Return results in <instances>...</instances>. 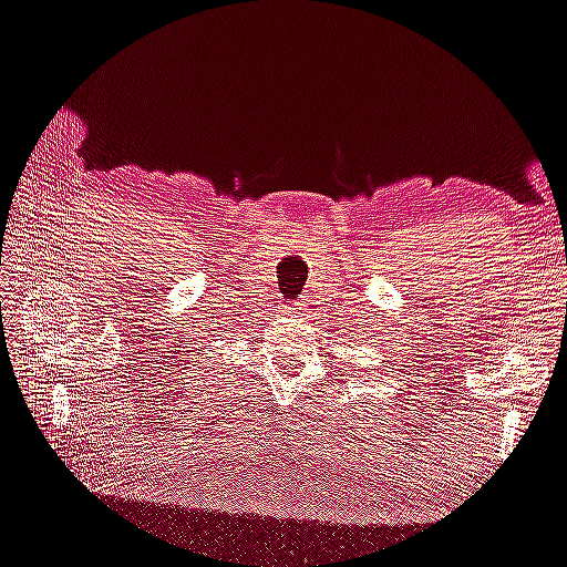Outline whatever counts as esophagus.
I'll use <instances>...</instances> for the list:
<instances>
[{"label": "esophagus", "mask_w": 567, "mask_h": 567, "mask_svg": "<svg viewBox=\"0 0 567 567\" xmlns=\"http://www.w3.org/2000/svg\"><path fill=\"white\" fill-rule=\"evenodd\" d=\"M288 310H290V315H300V310H302V302H293V305H288Z\"/></svg>", "instance_id": "1"}]
</instances>
